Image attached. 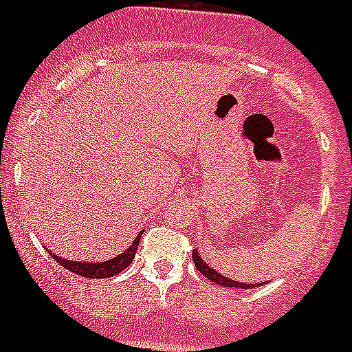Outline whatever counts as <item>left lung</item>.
Masks as SVG:
<instances>
[{
    "instance_id": "1",
    "label": "left lung",
    "mask_w": 352,
    "mask_h": 352,
    "mask_svg": "<svg viewBox=\"0 0 352 352\" xmlns=\"http://www.w3.org/2000/svg\"><path fill=\"white\" fill-rule=\"evenodd\" d=\"M192 260H194V265L198 267L199 273H204L207 279L213 280V283H217L219 287H228V288H254V287H260L262 283H256V285H247V283H241V280H232L230 277H224L222 273L214 272L211 265H207L206 262H204V258H201V254H198V251L194 249L192 251Z\"/></svg>"
}]
</instances>
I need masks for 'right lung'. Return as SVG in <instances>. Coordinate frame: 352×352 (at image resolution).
<instances>
[{"mask_svg":"<svg viewBox=\"0 0 352 352\" xmlns=\"http://www.w3.org/2000/svg\"><path fill=\"white\" fill-rule=\"evenodd\" d=\"M143 234V232H141ZM141 234H138V237L133 239V243L126 249L120 254H116L115 258L105 260V262H77V260H67L62 258V256H56L54 252L49 251L58 264L64 265L65 270L77 273V275H82V277H88V279H107V277H115L118 273L126 270L128 265L131 264V260L135 258V252H138L139 239H141Z\"/></svg>","mask_w":352,"mask_h":352,"instance_id":"obj_1","label":"right lung"}]
</instances>
